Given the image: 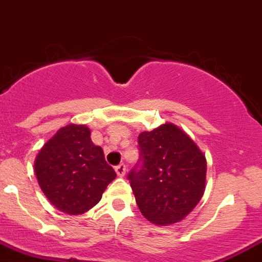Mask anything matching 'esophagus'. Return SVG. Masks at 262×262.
<instances>
[{
	"label": "esophagus",
	"mask_w": 262,
	"mask_h": 262,
	"mask_svg": "<svg viewBox=\"0 0 262 262\" xmlns=\"http://www.w3.org/2000/svg\"><path fill=\"white\" fill-rule=\"evenodd\" d=\"M116 172H117L118 177H123V175L126 174V165L125 164H120V165H117L115 168Z\"/></svg>",
	"instance_id": "1"
}]
</instances>
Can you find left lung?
<instances>
[{
    "instance_id": "left-lung-1",
    "label": "left lung",
    "mask_w": 262,
    "mask_h": 262,
    "mask_svg": "<svg viewBox=\"0 0 262 262\" xmlns=\"http://www.w3.org/2000/svg\"><path fill=\"white\" fill-rule=\"evenodd\" d=\"M140 161L128 172L142 215L158 226L184 220L206 189L207 161L195 142L166 122L139 135Z\"/></svg>"
}]
</instances>
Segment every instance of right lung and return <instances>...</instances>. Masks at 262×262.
Returning <instances> with one entry per match:
<instances>
[{"label": "right lung", "instance_id": "right-lung-1", "mask_svg": "<svg viewBox=\"0 0 262 262\" xmlns=\"http://www.w3.org/2000/svg\"><path fill=\"white\" fill-rule=\"evenodd\" d=\"M37 183L50 203L67 214H83L102 198L116 172L85 125L58 130L35 159Z\"/></svg>", "mask_w": 262, "mask_h": 262}]
</instances>
